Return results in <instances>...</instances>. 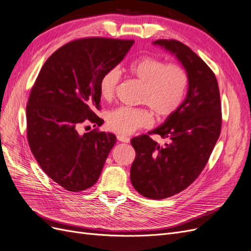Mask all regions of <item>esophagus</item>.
<instances>
[{
	"label": "esophagus",
	"instance_id": "34e87169",
	"mask_svg": "<svg viewBox=\"0 0 251 251\" xmlns=\"http://www.w3.org/2000/svg\"><path fill=\"white\" fill-rule=\"evenodd\" d=\"M117 138H118V141L119 142H122V143H129L130 142V138H129L128 136H124V135H118L117 136Z\"/></svg>",
	"mask_w": 251,
	"mask_h": 251
}]
</instances>
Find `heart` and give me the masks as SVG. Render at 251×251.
Returning <instances> with one entry per match:
<instances>
[{"label":"heart","mask_w":251,"mask_h":251,"mask_svg":"<svg viewBox=\"0 0 251 251\" xmlns=\"http://www.w3.org/2000/svg\"><path fill=\"white\" fill-rule=\"evenodd\" d=\"M128 71L143 83L140 102L149 106L157 118L165 119L179 109L188 83L187 74L179 65H166L159 59L144 55L129 64ZM119 82L120 72L117 68L104 72L99 81L101 97L107 100L114 98ZM152 124L151 111L141 107L121 106L106 116L107 128L119 134H131Z\"/></svg>","instance_id":"obj_1"}]
</instances>
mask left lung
I'll list each match as a JSON object with an SVG mask.
<instances>
[{
  "instance_id": "8db88e82",
  "label": "left lung",
  "mask_w": 251,
  "mask_h": 251,
  "mask_svg": "<svg viewBox=\"0 0 251 251\" xmlns=\"http://www.w3.org/2000/svg\"><path fill=\"white\" fill-rule=\"evenodd\" d=\"M154 45L174 54L186 70L188 91L176 113L150 131L166 138L163 146L143 134L131 140L135 159L130 180L135 190L162 200L186 189L205 168L221 130V103L215 74L187 45L160 39Z\"/></svg>"
}]
</instances>
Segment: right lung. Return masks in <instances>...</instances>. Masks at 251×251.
<instances>
[{"instance_id":"obj_1","label":"right lung","mask_w":251,"mask_h":251,"mask_svg":"<svg viewBox=\"0 0 251 251\" xmlns=\"http://www.w3.org/2000/svg\"><path fill=\"white\" fill-rule=\"evenodd\" d=\"M133 40L91 37L71 41L46 60L26 105V134L43 172L69 191L90 188L99 179L116 135L97 131L79 134L91 122L102 125L99 81L115 68Z\"/></svg>"}]
</instances>
